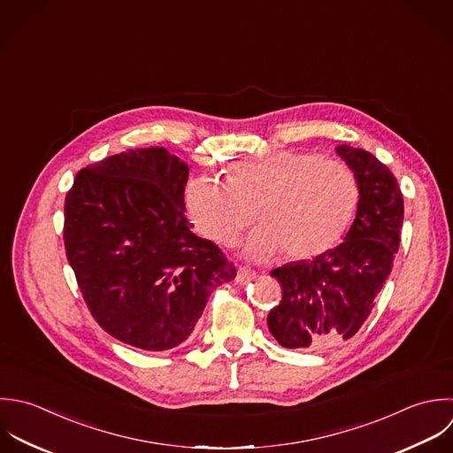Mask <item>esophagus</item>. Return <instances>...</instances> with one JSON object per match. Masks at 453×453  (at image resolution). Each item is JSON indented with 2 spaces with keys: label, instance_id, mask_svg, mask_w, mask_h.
<instances>
[{
  "label": "esophagus",
  "instance_id": "esophagus-1",
  "mask_svg": "<svg viewBox=\"0 0 453 453\" xmlns=\"http://www.w3.org/2000/svg\"><path fill=\"white\" fill-rule=\"evenodd\" d=\"M254 277H256V272H254V270H249V268L242 266V268H238L236 282H238V284H247V282H250Z\"/></svg>",
  "mask_w": 453,
  "mask_h": 453
}]
</instances>
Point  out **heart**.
I'll list each match as a JSON object with an SVG mask.
<instances>
[{
    "label": "heart",
    "mask_w": 453,
    "mask_h": 453,
    "mask_svg": "<svg viewBox=\"0 0 453 453\" xmlns=\"http://www.w3.org/2000/svg\"><path fill=\"white\" fill-rule=\"evenodd\" d=\"M362 199L351 165L312 151L284 150L233 162L226 180L203 174L185 187V206L196 229L231 245L252 222L247 252L265 257L284 250L295 261L314 259L346 234Z\"/></svg>",
    "instance_id": "b5f03b06"
}]
</instances>
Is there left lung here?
I'll return each instance as SVG.
<instances>
[{
    "label": "left lung",
    "instance_id": "obj_1",
    "mask_svg": "<svg viewBox=\"0 0 453 453\" xmlns=\"http://www.w3.org/2000/svg\"><path fill=\"white\" fill-rule=\"evenodd\" d=\"M355 169L362 199L344 242L312 261L272 270L282 300L268 328L289 349H326L351 339L369 318L401 243L404 199L394 173L372 153L339 146Z\"/></svg>",
    "mask_w": 453,
    "mask_h": 453
}]
</instances>
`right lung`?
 Masks as SVG:
<instances>
[{
	"mask_svg": "<svg viewBox=\"0 0 453 453\" xmlns=\"http://www.w3.org/2000/svg\"><path fill=\"white\" fill-rule=\"evenodd\" d=\"M188 167L165 148L128 150L81 169L65 197L66 259L95 321L144 351L181 344L208 296L236 277L185 217Z\"/></svg>",
	"mask_w": 453,
	"mask_h": 453,
	"instance_id": "obj_1",
	"label": "right lung"
}]
</instances>
